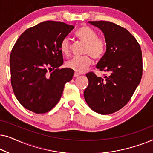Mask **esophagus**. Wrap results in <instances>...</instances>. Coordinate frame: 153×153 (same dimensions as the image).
I'll list each match as a JSON object with an SVG mask.
<instances>
[{
  "instance_id": "1",
  "label": "esophagus",
  "mask_w": 153,
  "mask_h": 153,
  "mask_svg": "<svg viewBox=\"0 0 153 153\" xmlns=\"http://www.w3.org/2000/svg\"><path fill=\"white\" fill-rule=\"evenodd\" d=\"M79 75H80V74H79V73H77V72H75L74 74V77H75V78H76V77H78Z\"/></svg>"
}]
</instances>
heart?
I'll list each match as a JSON object with an SVG mask.
<instances>
[{"instance_id": "b5f03b06", "label": "heart", "mask_w": 153, "mask_h": 153, "mask_svg": "<svg viewBox=\"0 0 153 153\" xmlns=\"http://www.w3.org/2000/svg\"><path fill=\"white\" fill-rule=\"evenodd\" d=\"M75 35L79 39L85 44L84 53L88 54L82 57H75L68 62L66 65L68 68L77 73L84 72L92 64V58L100 59L106 51V42L102 37H97V33L89 26H83L79 28ZM60 50L65 56L70 54L71 46L68 38H64L60 45Z\"/></svg>"}]
</instances>
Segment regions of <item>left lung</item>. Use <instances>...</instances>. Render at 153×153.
I'll return each instance as SVG.
<instances>
[{"mask_svg":"<svg viewBox=\"0 0 153 153\" xmlns=\"http://www.w3.org/2000/svg\"><path fill=\"white\" fill-rule=\"evenodd\" d=\"M104 33L106 45L96 68L107 72L104 78L86 74L88 85L83 92L92 110L107 115L126 105L139 84L143 72L141 47L126 29L106 21L88 22Z\"/></svg>","mask_w":153,"mask_h":153,"instance_id":"1","label":"left lung"}]
</instances>
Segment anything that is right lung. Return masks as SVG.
Returning a JSON list of instances; mask_svg holds the SVG:
<instances>
[{"label": "right lung", "instance_id": "right-lung-1", "mask_svg": "<svg viewBox=\"0 0 153 153\" xmlns=\"http://www.w3.org/2000/svg\"><path fill=\"white\" fill-rule=\"evenodd\" d=\"M74 27L47 21L25 30L12 48L10 58L11 84L20 104L35 114L52 109L74 70L58 69L63 64L61 41ZM54 71L49 74L48 70Z\"/></svg>", "mask_w": 153, "mask_h": 153}]
</instances>
